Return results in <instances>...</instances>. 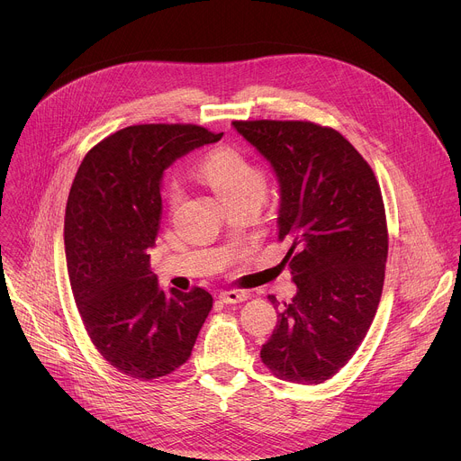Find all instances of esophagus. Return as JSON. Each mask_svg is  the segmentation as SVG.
I'll list each match as a JSON object with an SVG mask.
<instances>
[{"label":"esophagus","mask_w":461,"mask_h":461,"mask_svg":"<svg viewBox=\"0 0 461 461\" xmlns=\"http://www.w3.org/2000/svg\"><path fill=\"white\" fill-rule=\"evenodd\" d=\"M219 299L226 304H237V303H244L246 301V294L239 292V290H228V292H221Z\"/></svg>","instance_id":"34e87169"}]
</instances>
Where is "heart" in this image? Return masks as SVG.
Wrapping results in <instances>:
<instances>
[{"label":"heart","mask_w":461,"mask_h":461,"mask_svg":"<svg viewBox=\"0 0 461 461\" xmlns=\"http://www.w3.org/2000/svg\"><path fill=\"white\" fill-rule=\"evenodd\" d=\"M196 175L206 182L222 203L230 206L258 204L267 196V173L253 158L237 148L222 146L208 153L196 167ZM166 199L175 208L182 199V185L173 180L166 189Z\"/></svg>","instance_id":"heart-1"}]
</instances>
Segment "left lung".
<instances>
[{
    "instance_id": "obj_1",
    "label": "left lung",
    "mask_w": 461,
    "mask_h": 461,
    "mask_svg": "<svg viewBox=\"0 0 461 461\" xmlns=\"http://www.w3.org/2000/svg\"><path fill=\"white\" fill-rule=\"evenodd\" d=\"M233 127L277 175L279 240H290L283 262L297 285L260 359L281 379L319 384L356 354L381 299L388 253L381 189L332 127L301 120H235Z\"/></svg>"
}]
</instances>
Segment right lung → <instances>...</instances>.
Returning a JSON list of instances; mask_svg holds the SVG:
<instances>
[{
	"label": "right lung",
	"mask_w": 461,
	"mask_h": 461,
	"mask_svg": "<svg viewBox=\"0 0 461 461\" xmlns=\"http://www.w3.org/2000/svg\"><path fill=\"white\" fill-rule=\"evenodd\" d=\"M222 139L191 123L129 125L82 160L65 208V257L86 330L122 374L149 381L184 365L213 306L193 288H158L149 248L160 228L164 169Z\"/></svg>",
	"instance_id": "add662e5"
}]
</instances>
